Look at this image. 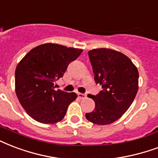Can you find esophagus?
<instances>
[{
	"label": "esophagus",
	"instance_id": "34e87169",
	"mask_svg": "<svg viewBox=\"0 0 158 158\" xmlns=\"http://www.w3.org/2000/svg\"><path fill=\"white\" fill-rule=\"evenodd\" d=\"M78 97H80L81 99H85L86 98V95L84 93H78Z\"/></svg>",
	"mask_w": 158,
	"mask_h": 158
}]
</instances>
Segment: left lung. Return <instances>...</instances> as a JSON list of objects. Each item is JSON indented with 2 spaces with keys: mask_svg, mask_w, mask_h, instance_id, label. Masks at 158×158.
Wrapping results in <instances>:
<instances>
[{
  "mask_svg": "<svg viewBox=\"0 0 158 158\" xmlns=\"http://www.w3.org/2000/svg\"><path fill=\"white\" fill-rule=\"evenodd\" d=\"M94 80L102 90L96 96L95 109L86 119L97 125H107L119 119L130 107L138 90V71L127 56L108 48L89 51Z\"/></svg>",
  "mask_w": 158,
  "mask_h": 158,
  "instance_id": "8db88e82",
  "label": "left lung"
}]
</instances>
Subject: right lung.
Listing matches in <instances>:
<instances>
[{
	"instance_id": "1",
	"label": "right lung",
	"mask_w": 158,
	"mask_h": 158,
	"mask_svg": "<svg viewBox=\"0 0 158 158\" xmlns=\"http://www.w3.org/2000/svg\"><path fill=\"white\" fill-rule=\"evenodd\" d=\"M82 50L46 43L31 50L15 72L16 93L22 107L36 122L53 124L63 119L75 92L54 90V82L63 77L67 66Z\"/></svg>"
}]
</instances>
